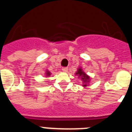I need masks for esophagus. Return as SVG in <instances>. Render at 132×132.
<instances>
[{
    "label": "esophagus",
    "mask_w": 132,
    "mask_h": 132,
    "mask_svg": "<svg viewBox=\"0 0 132 132\" xmlns=\"http://www.w3.org/2000/svg\"><path fill=\"white\" fill-rule=\"evenodd\" d=\"M62 71L64 72H67L68 70V68L67 67H64V68H62Z\"/></svg>",
    "instance_id": "obj_1"
}]
</instances>
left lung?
Segmentation results:
<instances>
[{
	"label": "left lung",
	"mask_w": 132,
	"mask_h": 132,
	"mask_svg": "<svg viewBox=\"0 0 132 132\" xmlns=\"http://www.w3.org/2000/svg\"><path fill=\"white\" fill-rule=\"evenodd\" d=\"M75 75L78 77V79H80L83 82V85L82 86L84 87H86L87 86H88V85L89 84L91 81V78L89 75H87L82 69L81 67H79L77 68V70L75 72Z\"/></svg>",
	"instance_id": "8db88e82"
}]
</instances>
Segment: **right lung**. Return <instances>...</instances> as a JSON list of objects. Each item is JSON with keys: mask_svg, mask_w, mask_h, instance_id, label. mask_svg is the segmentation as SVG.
I'll use <instances>...</instances> for the list:
<instances>
[{"mask_svg": "<svg viewBox=\"0 0 132 132\" xmlns=\"http://www.w3.org/2000/svg\"><path fill=\"white\" fill-rule=\"evenodd\" d=\"M51 75V73L47 69L46 70V71H45V77H50V75Z\"/></svg>", "mask_w": 132, "mask_h": 132, "instance_id": "right-lung-1", "label": "right lung"}]
</instances>
